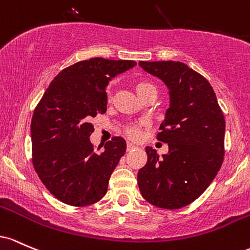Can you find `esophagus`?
<instances>
[{
	"instance_id": "esophagus-1",
	"label": "esophagus",
	"mask_w": 250,
	"mask_h": 250,
	"mask_svg": "<svg viewBox=\"0 0 250 250\" xmlns=\"http://www.w3.org/2000/svg\"><path fill=\"white\" fill-rule=\"evenodd\" d=\"M133 148H136V145L132 144V143H127V151L133 150Z\"/></svg>"
}]
</instances>
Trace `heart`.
Returning <instances> with one entry per match:
<instances>
[{
	"instance_id": "obj_1",
	"label": "heart",
	"mask_w": 250,
	"mask_h": 250,
	"mask_svg": "<svg viewBox=\"0 0 250 250\" xmlns=\"http://www.w3.org/2000/svg\"><path fill=\"white\" fill-rule=\"evenodd\" d=\"M134 88H136L137 94H138L140 98H142L145 93H147V92L156 91L155 85L151 83H148V81H145V80L137 81L136 85H134ZM107 99L108 100L111 99L110 91H107ZM145 125H146V122H144V120H140V122L136 123V124L128 125L127 127H126V133H127L128 136H130V138H132V139L139 138L140 133H142V128L144 127Z\"/></svg>"
}]
</instances>
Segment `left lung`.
<instances>
[{
    "instance_id": "left-lung-1",
    "label": "left lung",
    "mask_w": 250,
    "mask_h": 250,
    "mask_svg": "<svg viewBox=\"0 0 250 250\" xmlns=\"http://www.w3.org/2000/svg\"><path fill=\"white\" fill-rule=\"evenodd\" d=\"M170 89V107L157 133L169 152L159 158L146 146L147 162L138 171L143 197L162 209H179L197 200L223 163V112L209 81L179 61H140Z\"/></svg>"
}]
</instances>
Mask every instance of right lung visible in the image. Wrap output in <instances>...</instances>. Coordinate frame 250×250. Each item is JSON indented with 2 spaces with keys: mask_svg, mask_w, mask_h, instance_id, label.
<instances>
[{
  "mask_svg": "<svg viewBox=\"0 0 250 250\" xmlns=\"http://www.w3.org/2000/svg\"><path fill=\"white\" fill-rule=\"evenodd\" d=\"M136 64L104 58L79 61L59 73L36 105L30 125L33 167L62 203L87 207L107 191L126 142L113 137L98 153L89 140L94 131L91 120L107 110L108 80Z\"/></svg>",
  "mask_w": 250,
  "mask_h": 250,
  "instance_id": "right-lung-1",
  "label": "right lung"
}]
</instances>
